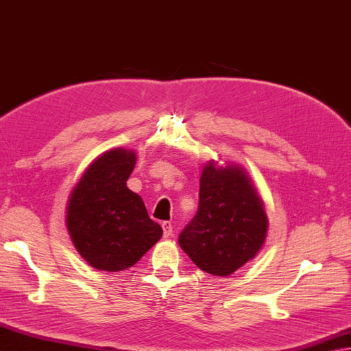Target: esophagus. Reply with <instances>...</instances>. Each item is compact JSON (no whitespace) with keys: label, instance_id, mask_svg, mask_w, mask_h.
<instances>
[{"label":"esophagus","instance_id":"esophagus-1","mask_svg":"<svg viewBox=\"0 0 351 351\" xmlns=\"http://www.w3.org/2000/svg\"><path fill=\"white\" fill-rule=\"evenodd\" d=\"M162 228H163V236H165V238H169V236L173 234V224H171L169 221H165V223L162 224Z\"/></svg>","mask_w":351,"mask_h":351}]
</instances>
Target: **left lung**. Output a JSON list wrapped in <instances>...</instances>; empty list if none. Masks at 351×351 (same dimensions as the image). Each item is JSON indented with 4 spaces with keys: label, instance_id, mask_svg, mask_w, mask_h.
Listing matches in <instances>:
<instances>
[{
    "label": "left lung",
    "instance_id": "left-lung-1",
    "mask_svg": "<svg viewBox=\"0 0 351 351\" xmlns=\"http://www.w3.org/2000/svg\"><path fill=\"white\" fill-rule=\"evenodd\" d=\"M198 197V210L178 236V244L204 273L230 276L265 244V204L245 168L215 160L203 167Z\"/></svg>",
    "mask_w": 351,
    "mask_h": 351
}]
</instances>
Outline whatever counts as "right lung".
I'll return each mask as SVG.
<instances>
[{"instance_id": "right-lung-1", "label": "right lung", "mask_w": 351, "mask_h": 351, "mask_svg": "<svg viewBox=\"0 0 351 351\" xmlns=\"http://www.w3.org/2000/svg\"><path fill=\"white\" fill-rule=\"evenodd\" d=\"M134 165V149L112 148L90 162L68 197L69 238L98 271L133 267L163 234L142 198L127 188Z\"/></svg>"}]
</instances>
